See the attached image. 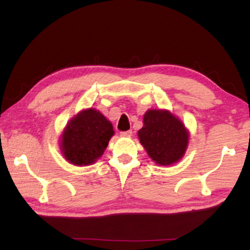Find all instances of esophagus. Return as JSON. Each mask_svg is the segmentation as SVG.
Returning a JSON list of instances; mask_svg holds the SVG:
<instances>
[{
    "label": "esophagus",
    "mask_w": 250,
    "mask_h": 250,
    "mask_svg": "<svg viewBox=\"0 0 250 250\" xmlns=\"http://www.w3.org/2000/svg\"><path fill=\"white\" fill-rule=\"evenodd\" d=\"M121 137H131L132 135V130H128V131H122L120 132Z\"/></svg>",
    "instance_id": "obj_1"
}]
</instances>
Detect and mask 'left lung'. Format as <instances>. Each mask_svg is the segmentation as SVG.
Returning <instances> with one entry per match:
<instances>
[{
	"instance_id": "left-lung-1",
	"label": "left lung",
	"mask_w": 250,
	"mask_h": 250,
	"mask_svg": "<svg viewBox=\"0 0 250 250\" xmlns=\"http://www.w3.org/2000/svg\"><path fill=\"white\" fill-rule=\"evenodd\" d=\"M138 137L147 155L160 166L180 161L188 146V131L182 121L167 110L151 109L143 117Z\"/></svg>"
}]
</instances>
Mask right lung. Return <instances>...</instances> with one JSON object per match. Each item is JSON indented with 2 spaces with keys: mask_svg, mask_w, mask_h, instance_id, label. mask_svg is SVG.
Returning a JSON list of instances; mask_svg holds the SVG:
<instances>
[{
  "mask_svg": "<svg viewBox=\"0 0 250 250\" xmlns=\"http://www.w3.org/2000/svg\"><path fill=\"white\" fill-rule=\"evenodd\" d=\"M115 133L112 125L96 109H86L67 124L61 139V150L74 166H89L104 154Z\"/></svg>",
  "mask_w": 250,
  "mask_h": 250,
  "instance_id": "add662e5",
  "label": "right lung"
}]
</instances>
